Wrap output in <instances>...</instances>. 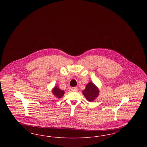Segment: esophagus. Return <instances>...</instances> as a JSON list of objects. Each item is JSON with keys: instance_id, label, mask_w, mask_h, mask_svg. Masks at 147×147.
Segmentation results:
<instances>
[{"instance_id": "1", "label": "esophagus", "mask_w": 147, "mask_h": 147, "mask_svg": "<svg viewBox=\"0 0 147 147\" xmlns=\"http://www.w3.org/2000/svg\"><path fill=\"white\" fill-rule=\"evenodd\" d=\"M71 90L72 91H78V88L77 87H74V88H72Z\"/></svg>"}]
</instances>
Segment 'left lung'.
I'll list each match as a JSON object with an SVG mask.
<instances>
[{
    "mask_svg": "<svg viewBox=\"0 0 147 147\" xmlns=\"http://www.w3.org/2000/svg\"><path fill=\"white\" fill-rule=\"evenodd\" d=\"M85 98L89 101H92L97 98L99 94L98 87L92 82H89L86 85L85 89L83 91Z\"/></svg>",
    "mask_w": 147,
    "mask_h": 147,
    "instance_id": "left-lung-1",
    "label": "left lung"
}]
</instances>
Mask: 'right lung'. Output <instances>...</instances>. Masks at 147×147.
Wrapping results in <instances>:
<instances>
[{"instance_id": "obj_1", "label": "right lung", "mask_w": 147, "mask_h": 147, "mask_svg": "<svg viewBox=\"0 0 147 147\" xmlns=\"http://www.w3.org/2000/svg\"><path fill=\"white\" fill-rule=\"evenodd\" d=\"M52 91L53 94L56 96V98H62L64 94V91L61 90L57 86H55L52 89Z\"/></svg>"}]
</instances>
